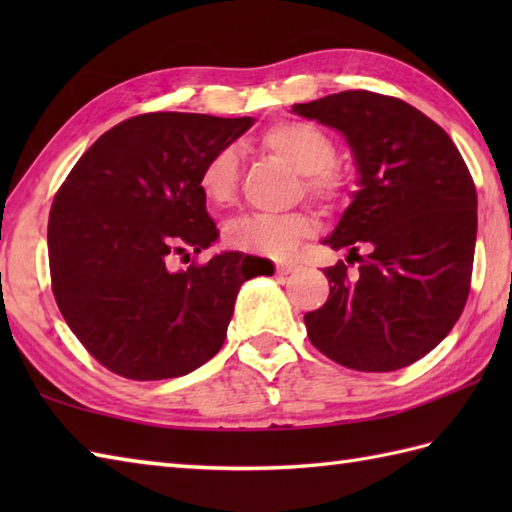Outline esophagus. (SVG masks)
Returning <instances> with one entry per match:
<instances>
[{"mask_svg": "<svg viewBox=\"0 0 512 512\" xmlns=\"http://www.w3.org/2000/svg\"><path fill=\"white\" fill-rule=\"evenodd\" d=\"M297 270H299V264H292V262H281L275 266L277 275H292V273H297Z\"/></svg>", "mask_w": 512, "mask_h": 512, "instance_id": "34e87169", "label": "esophagus"}]
</instances>
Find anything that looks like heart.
Wrapping results in <instances>:
<instances>
[{
  "label": "heart",
  "instance_id": "b5f03b06",
  "mask_svg": "<svg viewBox=\"0 0 512 512\" xmlns=\"http://www.w3.org/2000/svg\"><path fill=\"white\" fill-rule=\"evenodd\" d=\"M266 154L284 160L301 173L306 195L325 209H336L345 198V178L336 169L334 138L314 123L277 121L259 136ZM198 189L209 206H228L239 191V158L233 147H220L202 162ZM314 233L306 213L244 215L224 228L228 246L262 257H288Z\"/></svg>",
  "mask_w": 512,
  "mask_h": 512
}]
</instances>
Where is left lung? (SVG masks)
Returning a JSON list of instances; mask_svg holds the SVG:
<instances>
[{
  "label": "left lung",
  "mask_w": 512,
  "mask_h": 512,
  "mask_svg": "<svg viewBox=\"0 0 512 512\" xmlns=\"http://www.w3.org/2000/svg\"><path fill=\"white\" fill-rule=\"evenodd\" d=\"M292 112L350 143L361 191L330 239V297L308 312L310 343L356 372H394L429 354L458 323L471 290L477 193L451 136L416 107L347 90Z\"/></svg>",
  "instance_id": "obj_1"
}]
</instances>
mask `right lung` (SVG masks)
I'll list each match as a JSON object with an SVG mask.
<instances>
[{
    "label": "right lung",
    "instance_id": "obj_1",
    "mask_svg": "<svg viewBox=\"0 0 512 512\" xmlns=\"http://www.w3.org/2000/svg\"><path fill=\"white\" fill-rule=\"evenodd\" d=\"M250 116L149 112L114 125L54 195L48 257L54 301L96 361L129 380L193 372L226 339L255 257L222 253L171 270L217 239L198 189L202 162Z\"/></svg>",
    "mask_w": 512,
    "mask_h": 512
}]
</instances>
